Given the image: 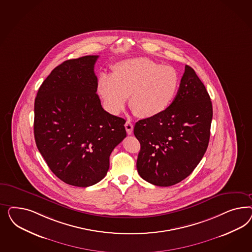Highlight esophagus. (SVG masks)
Returning <instances> with one entry per match:
<instances>
[{"label":"esophagus","mask_w":252,"mask_h":252,"mask_svg":"<svg viewBox=\"0 0 252 252\" xmlns=\"http://www.w3.org/2000/svg\"><path fill=\"white\" fill-rule=\"evenodd\" d=\"M125 127H126L128 135H131L133 133V124L130 121H126V123L125 124Z\"/></svg>","instance_id":"esophagus-1"}]
</instances>
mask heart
<instances>
[{"label":"heart","instance_id":"b5f03b06","mask_svg":"<svg viewBox=\"0 0 252 252\" xmlns=\"http://www.w3.org/2000/svg\"><path fill=\"white\" fill-rule=\"evenodd\" d=\"M180 79L176 69L149 58L119 62L113 74H101L97 92L103 106L112 115H118L129 96V107L141 118L163 113L178 92Z\"/></svg>","mask_w":252,"mask_h":252}]
</instances>
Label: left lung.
I'll return each instance as SVG.
<instances>
[{
  "label": "left lung",
  "instance_id": "obj_1",
  "mask_svg": "<svg viewBox=\"0 0 252 252\" xmlns=\"http://www.w3.org/2000/svg\"><path fill=\"white\" fill-rule=\"evenodd\" d=\"M213 105L194 69L186 65L176 98L160 115L139 120L134 135L140 143L139 176L169 187L190 175L206 152Z\"/></svg>",
  "mask_w": 252,
  "mask_h": 252
}]
</instances>
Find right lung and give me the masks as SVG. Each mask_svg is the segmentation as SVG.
Returning <instances> with one entry per match:
<instances>
[{
    "mask_svg": "<svg viewBox=\"0 0 252 252\" xmlns=\"http://www.w3.org/2000/svg\"><path fill=\"white\" fill-rule=\"evenodd\" d=\"M98 55L64 61L39 87L34 137L49 168L64 183L87 188L99 182L110 155L125 137L126 120L107 113L97 92Z\"/></svg>",
    "mask_w": 252,
    "mask_h": 252,
    "instance_id": "obj_1",
    "label": "right lung"
}]
</instances>
